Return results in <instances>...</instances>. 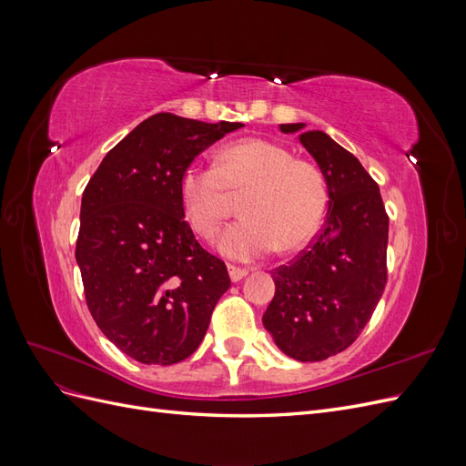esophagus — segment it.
Returning <instances> with one entry per match:
<instances>
[{
    "label": "esophagus",
    "mask_w": 466,
    "mask_h": 466,
    "mask_svg": "<svg viewBox=\"0 0 466 466\" xmlns=\"http://www.w3.org/2000/svg\"><path fill=\"white\" fill-rule=\"evenodd\" d=\"M247 274H248V270H245V268H238V266H229V276H231V279H233V281L243 279Z\"/></svg>",
    "instance_id": "34e87169"
}]
</instances>
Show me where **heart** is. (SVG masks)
I'll use <instances>...</instances> for the list:
<instances>
[{"label":"heart","instance_id":"1","mask_svg":"<svg viewBox=\"0 0 466 466\" xmlns=\"http://www.w3.org/2000/svg\"><path fill=\"white\" fill-rule=\"evenodd\" d=\"M180 204L190 228L214 237L243 198V219L219 237V250L235 260H252L276 247L291 252L320 231L329 209V187L319 165L293 157L278 142L245 137L216 155V167L190 163L178 178Z\"/></svg>","mask_w":466,"mask_h":466}]
</instances>
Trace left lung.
I'll return each mask as SVG.
<instances>
[{
  "label": "left lung",
  "instance_id": "obj_1",
  "mask_svg": "<svg viewBox=\"0 0 466 466\" xmlns=\"http://www.w3.org/2000/svg\"><path fill=\"white\" fill-rule=\"evenodd\" d=\"M291 134L303 124H279ZM299 142L329 187V214L315 241L272 272L276 293L262 322L298 361H320L358 340L387 286L389 216L379 185L348 149L320 130Z\"/></svg>",
  "mask_w": 466,
  "mask_h": 466
}]
</instances>
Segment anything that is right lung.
Masks as SVG:
<instances>
[{
  "label": "right lung",
  "mask_w": 466,
  "mask_h": 466,
  "mask_svg": "<svg viewBox=\"0 0 466 466\" xmlns=\"http://www.w3.org/2000/svg\"><path fill=\"white\" fill-rule=\"evenodd\" d=\"M241 122L153 115L112 147L81 198L76 260L89 311L108 340L142 363L187 360L229 289L228 266L185 221V167Z\"/></svg>",
  "instance_id": "1"
}]
</instances>
